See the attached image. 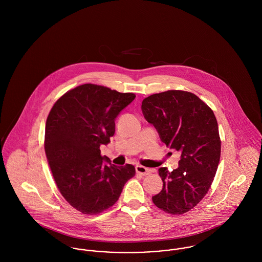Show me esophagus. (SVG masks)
Masks as SVG:
<instances>
[{
	"instance_id": "1",
	"label": "esophagus",
	"mask_w": 262,
	"mask_h": 262,
	"mask_svg": "<svg viewBox=\"0 0 262 262\" xmlns=\"http://www.w3.org/2000/svg\"><path fill=\"white\" fill-rule=\"evenodd\" d=\"M136 172H137L138 174L144 177V176H148V174H150L151 170L148 169V168H146V167H144V166H142V165H136Z\"/></svg>"
}]
</instances>
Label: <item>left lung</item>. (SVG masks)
I'll return each instance as SVG.
<instances>
[{
    "label": "left lung",
    "mask_w": 262,
    "mask_h": 262,
    "mask_svg": "<svg viewBox=\"0 0 262 262\" xmlns=\"http://www.w3.org/2000/svg\"><path fill=\"white\" fill-rule=\"evenodd\" d=\"M141 109L161 141L182 152L177 169H158L163 186L152 201L165 213L185 214L203 200L214 181L221 155L217 119L206 103L185 91L151 95Z\"/></svg>",
    "instance_id": "obj_1"
}]
</instances>
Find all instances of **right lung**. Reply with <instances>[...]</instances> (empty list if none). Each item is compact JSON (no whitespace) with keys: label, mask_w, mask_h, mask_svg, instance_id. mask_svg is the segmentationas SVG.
Listing matches in <instances>:
<instances>
[{"label":"right lung","mask_w":262,"mask_h":262,"mask_svg":"<svg viewBox=\"0 0 262 262\" xmlns=\"http://www.w3.org/2000/svg\"><path fill=\"white\" fill-rule=\"evenodd\" d=\"M107 86L84 83L53 105L45 125L44 149L60 193L75 210L97 215L118 201L132 164L117 166L101 155L115 133V119L134 99Z\"/></svg>","instance_id":"obj_1"}]
</instances>
